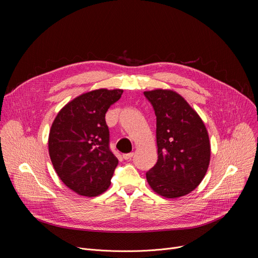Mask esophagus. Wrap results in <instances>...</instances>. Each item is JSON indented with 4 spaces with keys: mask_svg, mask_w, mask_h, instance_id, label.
I'll return each instance as SVG.
<instances>
[{
    "mask_svg": "<svg viewBox=\"0 0 258 258\" xmlns=\"http://www.w3.org/2000/svg\"><path fill=\"white\" fill-rule=\"evenodd\" d=\"M133 156H134L133 153H128V154H124L122 157H123L124 160H131L133 158Z\"/></svg>",
    "mask_w": 258,
    "mask_h": 258,
    "instance_id": "34e87169",
    "label": "esophagus"
}]
</instances>
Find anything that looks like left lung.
I'll list each match as a JSON object with an SVG mask.
<instances>
[{"instance_id":"left-lung-1","label":"left lung","mask_w":258,"mask_h":258,"mask_svg":"<svg viewBox=\"0 0 258 258\" xmlns=\"http://www.w3.org/2000/svg\"><path fill=\"white\" fill-rule=\"evenodd\" d=\"M157 117L158 161L146 172L153 190L164 198L188 195L204 179L210 142L204 122L188 102L171 90L144 92Z\"/></svg>"}]
</instances>
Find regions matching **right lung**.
I'll return each instance as SVG.
<instances>
[{
  "instance_id": "add662e5",
  "label": "right lung",
  "mask_w": 258,
  "mask_h": 258,
  "mask_svg": "<svg viewBox=\"0 0 258 258\" xmlns=\"http://www.w3.org/2000/svg\"><path fill=\"white\" fill-rule=\"evenodd\" d=\"M122 90L99 89L66 104L49 134V155L59 179L80 196L96 197L111 185L118 159L110 150L105 113Z\"/></svg>"
}]
</instances>
